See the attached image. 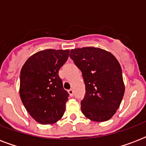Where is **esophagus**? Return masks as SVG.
Masks as SVG:
<instances>
[{
  "mask_svg": "<svg viewBox=\"0 0 146 146\" xmlns=\"http://www.w3.org/2000/svg\"><path fill=\"white\" fill-rule=\"evenodd\" d=\"M68 93L70 96H73V89H70V90H68Z\"/></svg>",
  "mask_w": 146,
  "mask_h": 146,
  "instance_id": "obj_1",
  "label": "esophagus"
}]
</instances>
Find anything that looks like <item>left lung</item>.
I'll list each match as a JSON object with an SVG mask.
<instances>
[{
    "label": "left lung",
    "instance_id": "obj_1",
    "mask_svg": "<svg viewBox=\"0 0 146 146\" xmlns=\"http://www.w3.org/2000/svg\"><path fill=\"white\" fill-rule=\"evenodd\" d=\"M70 57L82 72L86 85L81 102L82 113L96 122L110 120L119 108L125 91L117 58L109 51L95 47L72 49Z\"/></svg>",
    "mask_w": 146,
    "mask_h": 146
}]
</instances>
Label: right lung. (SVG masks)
Here are the masks:
<instances>
[{
  "label": "right lung",
  "mask_w": 146,
  "mask_h": 146,
  "mask_svg": "<svg viewBox=\"0 0 146 146\" xmlns=\"http://www.w3.org/2000/svg\"><path fill=\"white\" fill-rule=\"evenodd\" d=\"M70 50L46 49L29 57L20 72L19 96L31 117L41 124H53L65 112L68 92L59 77Z\"/></svg>",
  "instance_id": "right-lung-1"
}]
</instances>
